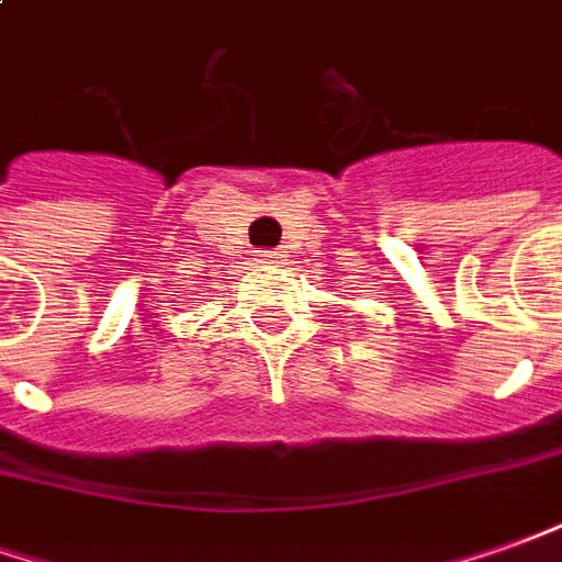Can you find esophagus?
Masks as SVG:
<instances>
[{
	"mask_svg": "<svg viewBox=\"0 0 562 562\" xmlns=\"http://www.w3.org/2000/svg\"><path fill=\"white\" fill-rule=\"evenodd\" d=\"M262 257L272 259V262H281V259H284V250H262Z\"/></svg>",
	"mask_w": 562,
	"mask_h": 562,
	"instance_id": "1",
	"label": "esophagus"
}]
</instances>
